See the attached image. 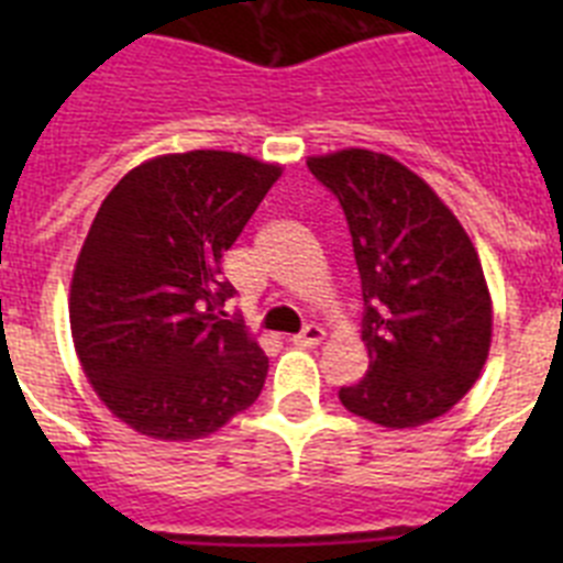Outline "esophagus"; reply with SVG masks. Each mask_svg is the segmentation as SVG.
Returning <instances> with one entry per match:
<instances>
[{
    "instance_id": "34e87169",
    "label": "esophagus",
    "mask_w": 563,
    "mask_h": 563,
    "mask_svg": "<svg viewBox=\"0 0 563 563\" xmlns=\"http://www.w3.org/2000/svg\"><path fill=\"white\" fill-rule=\"evenodd\" d=\"M324 335H327V332L321 330V327L310 324L305 332H301V335H292L290 341L296 343V346H301V350H312V346H318V343L324 341Z\"/></svg>"
}]
</instances>
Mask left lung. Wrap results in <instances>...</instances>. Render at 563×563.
Returning a JSON list of instances; mask_svg holds the SVG:
<instances>
[{
  "label": "left lung",
  "instance_id": "1",
  "mask_svg": "<svg viewBox=\"0 0 563 563\" xmlns=\"http://www.w3.org/2000/svg\"><path fill=\"white\" fill-rule=\"evenodd\" d=\"M307 166L341 202L361 273L369 372L338 397L383 429L449 415L479 380L494 335L474 242L434 188L389 154L341 148Z\"/></svg>",
  "mask_w": 563,
  "mask_h": 563
}]
</instances>
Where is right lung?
Returning a JSON list of instances; mask_svg holds the SVG:
<instances>
[{
    "instance_id": "obj_1",
    "label": "right lung",
    "mask_w": 563,
    "mask_h": 563,
    "mask_svg": "<svg viewBox=\"0 0 563 563\" xmlns=\"http://www.w3.org/2000/svg\"><path fill=\"white\" fill-rule=\"evenodd\" d=\"M282 177L239 152L161 154L123 174L69 282V330L101 402L137 434L191 442L253 406L267 355L225 312L222 253Z\"/></svg>"
}]
</instances>
